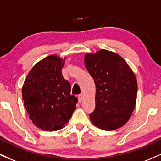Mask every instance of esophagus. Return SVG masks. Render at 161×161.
<instances>
[{
  "label": "esophagus",
  "instance_id": "obj_1",
  "mask_svg": "<svg viewBox=\"0 0 161 161\" xmlns=\"http://www.w3.org/2000/svg\"><path fill=\"white\" fill-rule=\"evenodd\" d=\"M83 97H84V96H83V94H79V95L78 96V99H79V102L82 101V100H83Z\"/></svg>",
  "mask_w": 161,
  "mask_h": 161
}]
</instances>
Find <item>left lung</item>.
Returning a JSON list of instances; mask_svg holds the SVG:
<instances>
[{
	"label": "left lung",
	"mask_w": 161,
	"mask_h": 161,
	"mask_svg": "<svg viewBox=\"0 0 161 161\" xmlns=\"http://www.w3.org/2000/svg\"><path fill=\"white\" fill-rule=\"evenodd\" d=\"M85 64L96 86L95 109L89 115L98 128L113 130L127 122L135 108L137 82L119 55L101 49L85 55Z\"/></svg>",
	"instance_id": "8db88e82"
}]
</instances>
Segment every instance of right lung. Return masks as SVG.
<instances>
[{
	"instance_id": "obj_1",
	"label": "right lung",
	"mask_w": 161,
	"mask_h": 161,
	"mask_svg": "<svg viewBox=\"0 0 161 161\" xmlns=\"http://www.w3.org/2000/svg\"><path fill=\"white\" fill-rule=\"evenodd\" d=\"M65 58L52 55L39 61L22 87L24 105L32 122L40 129L63 128L75 109L78 99L71 95L70 84L63 77Z\"/></svg>"
}]
</instances>
